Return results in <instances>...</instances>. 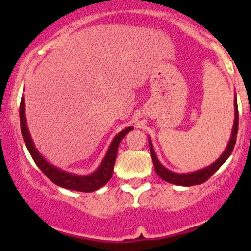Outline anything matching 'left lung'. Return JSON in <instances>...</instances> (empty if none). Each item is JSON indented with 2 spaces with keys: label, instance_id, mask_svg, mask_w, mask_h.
<instances>
[{
  "label": "left lung",
  "instance_id": "left-lung-1",
  "mask_svg": "<svg viewBox=\"0 0 251 251\" xmlns=\"http://www.w3.org/2000/svg\"><path fill=\"white\" fill-rule=\"evenodd\" d=\"M237 132H238V104H237V95H234V121H233V127H232V133L231 138H229L228 143H227L226 149L224 151V153L219 156V159L214 161L212 164H210L206 168L201 169V170L193 171V173H175V171L169 170L166 169L163 164L159 161L158 156H156L155 151H154L153 143L151 140L148 137L149 142V148H151V160H153L154 168H155V173L158 174V176L160 177L164 181L169 182V183L176 184V186H183V187H189L194 186V184H201L205 181L210 178L222 165H224L225 161L229 158L232 151L234 148L235 140H237Z\"/></svg>",
  "mask_w": 251,
  "mask_h": 251
}]
</instances>
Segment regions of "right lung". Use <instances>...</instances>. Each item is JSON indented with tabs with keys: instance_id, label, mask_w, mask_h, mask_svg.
I'll return each mask as SVG.
<instances>
[{
	"instance_id": "obj_1",
	"label": "right lung",
	"mask_w": 251,
	"mask_h": 251,
	"mask_svg": "<svg viewBox=\"0 0 251 251\" xmlns=\"http://www.w3.org/2000/svg\"><path fill=\"white\" fill-rule=\"evenodd\" d=\"M19 113L20 130H22V135L23 138H24L25 146H26L30 155L32 156V159H34L36 165L40 168V170L46 175L53 183L57 184V186L63 187V188L67 189H72V191L86 192V193L97 191V189L102 188L105 183H108V181H109L111 176H113L114 164H115L119 144H120L121 140H123L130 131L133 130L132 126H128V127L120 131V132L113 138L109 148H108L107 153H105L104 158H103V160L100 161L98 168L96 169L92 174L78 175L69 173V171H64L62 170V169L57 168V166L52 165V164L48 163L46 159L44 158V155L37 151V148L35 147L34 141H32L31 138V135H30L29 127H27L26 124L24 97H22V100H20Z\"/></svg>"
}]
</instances>
